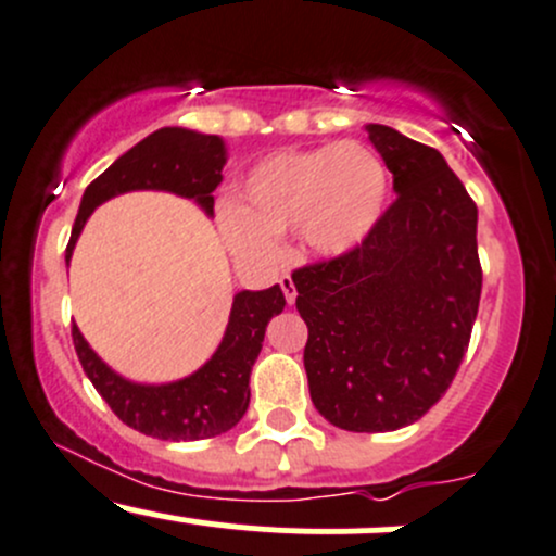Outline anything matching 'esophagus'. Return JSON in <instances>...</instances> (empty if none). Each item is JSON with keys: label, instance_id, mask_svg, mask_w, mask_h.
Masks as SVG:
<instances>
[{"label": "esophagus", "instance_id": "obj_1", "mask_svg": "<svg viewBox=\"0 0 556 556\" xmlns=\"http://www.w3.org/2000/svg\"><path fill=\"white\" fill-rule=\"evenodd\" d=\"M280 289L286 293V302L293 304L296 302V283H293V278L286 273V276H280Z\"/></svg>", "mask_w": 556, "mask_h": 556}]
</instances>
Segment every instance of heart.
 <instances>
[{
    "label": "heart",
    "mask_w": 556,
    "mask_h": 556,
    "mask_svg": "<svg viewBox=\"0 0 556 556\" xmlns=\"http://www.w3.org/2000/svg\"><path fill=\"white\" fill-rule=\"evenodd\" d=\"M388 172L375 150L345 140L265 159L241 181L226 241L239 257L267 260L280 237L299 231L306 250L341 254L380 218Z\"/></svg>",
    "instance_id": "1"
}]
</instances>
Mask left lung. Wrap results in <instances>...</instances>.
<instances>
[{"instance_id": "1", "label": "left lung", "mask_w": 556, "mask_h": 556, "mask_svg": "<svg viewBox=\"0 0 556 556\" xmlns=\"http://www.w3.org/2000/svg\"><path fill=\"white\" fill-rule=\"evenodd\" d=\"M397 198L338 257L296 267L304 369L345 432H393L447 393L481 299L476 202L440 150L369 124Z\"/></svg>"}]
</instances>
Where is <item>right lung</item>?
<instances>
[{
    "instance_id": "add662e5",
    "label": "right lung",
    "mask_w": 556,
    "mask_h": 556,
    "mask_svg": "<svg viewBox=\"0 0 556 556\" xmlns=\"http://www.w3.org/2000/svg\"><path fill=\"white\" fill-rule=\"evenodd\" d=\"M226 150L218 135L163 127L116 159L85 189L67 244V263L85 220L114 194L129 189H168L194 198L213 213V192L224 181ZM286 296L280 286L241 291L233 296L231 317L218 351L205 367L172 384H135L111 371L72 325L77 358L98 395L127 427L159 440H207L237 427L250 406V375L263 349L265 328L280 315Z\"/></svg>"
}]
</instances>
